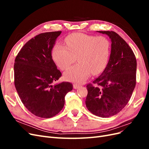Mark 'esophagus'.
Instances as JSON below:
<instances>
[{"label": "esophagus", "instance_id": "esophagus-1", "mask_svg": "<svg viewBox=\"0 0 149 149\" xmlns=\"http://www.w3.org/2000/svg\"><path fill=\"white\" fill-rule=\"evenodd\" d=\"M80 87H81V86H80V85H78V84H73V88H74V89H77L79 88Z\"/></svg>", "mask_w": 149, "mask_h": 149}]
</instances>
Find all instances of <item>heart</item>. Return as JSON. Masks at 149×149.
<instances>
[{
    "mask_svg": "<svg viewBox=\"0 0 149 149\" xmlns=\"http://www.w3.org/2000/svg\"><path fill=\"white\" fill-rule=\"evenodd\" d=\"M66 47L58 44L52 56L56 65L65 70L76 61L78 64L67 69L64 78L70 82L84 83L92 73L96 75L105 70L111 55V43L105 37L73 33L65 39Z\"/></svg>",
    "mask_w": 149,
    "mask_h": 149,
    "instance_id": "b5f03b06",
    "label": "heart"
}]
</instances>
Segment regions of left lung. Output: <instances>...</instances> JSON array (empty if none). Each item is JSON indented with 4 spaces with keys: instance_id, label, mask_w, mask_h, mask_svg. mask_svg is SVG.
<instances>
[{
    "instance_id": "left-lung-1",
    "label": "left lung",
    "mask_w": 149,
    "mask_h": 149,
    "mask_svg": "<svg viewBox=\"0 0 149 149\" xmlns=\"http://www.w3.org/2000/svg\"><path fill=\"white\" fill-rule=\"evenodd\" d=\"M106 34L111 42L109 63L101 74L87 85L86 106L101 118L114 116L127 105L136 83L137 61L129 45L112 31H97Z\"/></svg>"
}]
</instances>
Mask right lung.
Returning a JSON list of instances; mask_svg holds the SVG:
<instances>
[{
	"mask_svg": "<svg viewBox=\"0 0 149 149\" xmlns=\"http://www.w3.org/2000/svg\"><path fill=\"white\" fill-rule=\"evenodd\" d=\"M61 31L40 33L30 40L16 56L15 86L25 107L42 118L58 114L65 104L66 94L73 84L62 82L53 84L61 73L53 61L52 51Z\"/></svg>",
	"mask_w": 149,
	"mask_h": 149,
	"instance_id": "obj_1",
	"label": "right lung"
}]
</instances>
